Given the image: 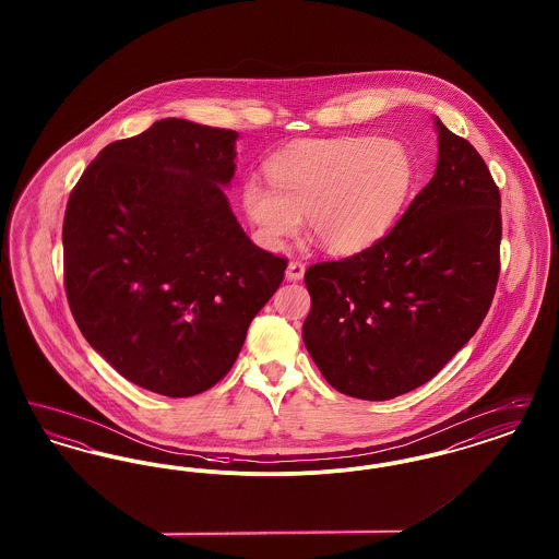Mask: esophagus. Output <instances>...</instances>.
<instances>
[{"label": "esophagus", "instance_id": "esophagus-1", "mask_svg": "<svg viewBox=\"0 0 559 559\" xmlns=\"http://www.w3.org/2000/svg\"><path fill=\"white\" fill-rule=\"evenodd\" d=\"M304 272H306V264L293 260V262H289V266H287L285 276H287V281H301V278H304Z\"/></svg>", "mask_w": 559, "mask_h": 559}]
</instances>
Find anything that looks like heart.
I'll use <instances>...</instances> for the list:
<instances>
[{"instance_id":"heart-1","label":"heart","mask_w":559,"mask_h":559,"mask_svg":"<svg viewBox=\"0 0 559 559\" xmlns=\"http://www.w3.org/2000/svg\"><path fill=\"white\" fill-rule=\"evenodd\" d=\"M258 176L240 185V207L253 237L278 249L301 217L322 249L335 255L358 253L394 224L411 187L413 160L394 140L340 135L304 140L276 153Z\"/></svg>"}]
</instances>
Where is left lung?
<instances>
[{
	"instance_id": "8db88e82",
	"label": "left lung",
	"mask_w": 559,
	"mask_h": 559,
	"mask_svg": "<svg viewBox=\"0 0 559 559\" xmlns=\"http://www.w3.org/2000/svg\"><path fill=\"white\" fill-rule=\"evenodd\" d=\"M433 178L369 249L306 270L301 335L352 399L427 383L478 331L499 281L501 194L478 151L438 117Z\"/></svg>"
}]
</instances>
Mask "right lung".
Masks as SVG:
<instances>
[{"label": "right lung", "mask_w": 559, "mask_h": 559, "mask_svg": "<svg viewBox=\"0 0 559 559\" xmlns=\"http://www.w3.org/2000/svg\"><path fill=\"white\" fill-rule=\"evenodd\" d=\"M233 130L160 119L105 146L73 188L64 289L87 344L135 385L187 399L233 369L287 260L242 233L224 188Z\"/></svg>", "instance_id": "add662e5"}]
</instances>
